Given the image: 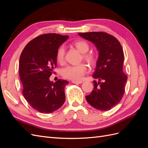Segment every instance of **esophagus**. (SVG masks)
Returning <instances> with one entry per match:
<instances>
[{
  "label": "esophagus",
  "mask_w": 148,
  "mask_h": 148,
  "mask_svg": "<svg viewBox=\"0 0 148 148\" xmlns=\"http://www.w3.org/2000/svg\"><path fill=\"white\" fill-rule=\"evenodd\" d=\"M71 82L74 84H81L83 83L82 81H72Z\"/></svg>",
  "instance_id": "esophagus-1"
}]
</instances>
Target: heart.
Returning a JSON list of instances; mask_svg holds the SVG:
<instances>
[{"mask_svg": "<svg viewBox=\"0 0 148 148\" xmlns=\"http://www.w3.org/2000/svg\"><path fill=\"white\" fill-rule=\"evenodd\" d=\"M73 46L77 50L82 53V59L91 65H95L97 57L96 53L92 51L89 52V44L83 39L78 40L73 42ZM65 48L64 46H60L57 49L56 53V59L59 64H63L65 61ZM87 66L84 64L77 65H67L62 70L61 73L64 78L78 81L82 79L87 73Z\"/></svg>", "mask_w": 148, "mask_h": 148, "instance_id": "b5f03b06", "label": "heart"}]
</instances>
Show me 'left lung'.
Returning a JSON list of instances; mask_svg holds the SVG:
<instances>
[{
	"label": "left lung",
	"mask_w": 148,
	"mask_h": 148,
	"mask_svg": "<svg viewBox=\"0 0 148 148\" xmlns=\"http://www.w3.org/2000/svg\"><path fill=\"white\" fill-rule=\"evenodd\" d=\"M78 34L92 42L99 51L92 77L99 82H93L94 89L86 96V99L94 108L102 111L109 110L121 101L125 92L127 76L123 71V49L117 39L105 32L79 33Z\"/></svg>",
	"instance_id": "obj_1"
}]
</instances>
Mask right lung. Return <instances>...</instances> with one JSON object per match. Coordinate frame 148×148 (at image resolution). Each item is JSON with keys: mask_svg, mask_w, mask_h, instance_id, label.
<instances>
[{"mask_svg": "<svg viewBox=\"0 0 148 148\" xmlns=\"http://www.w3.org/2000/svg\"><path fill=\"white\" fill-rule=\"evenodd\" d=\"M68 36L47 33L29 41L20 57L19 73L23 95L29 104L43 114H49L62 107L65 101L64 89L69 82L49 80L57 66L56 53Z\"/></svg>", "mask_w": 148, "mask_h": 148, "instance_id": "add662e5", "label": "right lung"}]
</instances>
